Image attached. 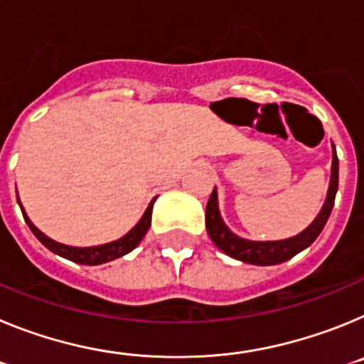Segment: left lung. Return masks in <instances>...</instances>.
I'll list each match as a JSON object with an SVG mask.
<instances>
[{
  "label": "left lung",
  "instance_id": "8db88e82",
  "mask_svg": "<svg viewBox=\"0 0 364 364\" xmlns=\"http://www.w3.org/2000/svg\"><path fill=\"white\" fill-rule=\"evenodd\" d=\"M337 186H339V160H337L336 147H333L332 180H330L328 197L321 213L297 237H291L288 240H275V242H253V240L240 239L235 233H231L226 224L222 222L220 213H218L217 191L213 189L210 200H208V205H205V228H208V235H210L211 240H213L218 250H222L226 255L233 257V259L257 266L281 264V262H284V260L291 259L299 252H302L304 247L310 246L319 237L328 217L332 213Z\"/></svg>",
  "mask_w": 364,
  "mask_h": 364
}]
</instances>
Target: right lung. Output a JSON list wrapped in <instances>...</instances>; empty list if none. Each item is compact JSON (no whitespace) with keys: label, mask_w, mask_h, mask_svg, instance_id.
I'll return each instance as SVG.
<instances>
[{"label":"right lung","mask_w":364,"mask_h":364,"mask_svg":"<svg viewBox=\"0 0 364 364\" xmlns=\"http://www.w3.org/2000/svg\"><path fill=\"white\" fill-rule=\"evenodd\" d=\"M154 202V200H153ZM153 202L149 204V208L146 210L144 217L140 218L136 226L129 231V233L122 237V239L114 240V242L104 244V246H92V247H73V246H65V244H60L56 240L49 239L47 235L41 233L31 220L25 215V211L21 210L23 213L25 222L28 224L31 231L36 235V239L43 244L45 247H49L50 252L56 253L60 257H65V259L73 260V262H78V264H87V266H96V264H104V262H109V260H114L118 257L125 255V253L133 252L134 247L140 244V240L144 239V235L147 233L151 226V211H153Z\"/></svg>","instance_id":"right-lung-1"}]
</instances>
